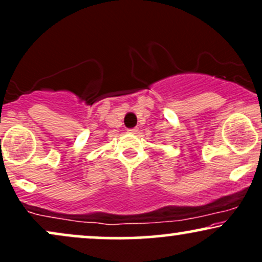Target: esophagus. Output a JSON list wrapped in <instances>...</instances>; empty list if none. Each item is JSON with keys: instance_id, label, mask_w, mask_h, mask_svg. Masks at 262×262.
I'll list each match as a JSON object with an SVG mask.
<instances>
[{"instance_id": "1", "label": "esophagus", "mask_w": 262, "mask_h": 262, "mask_svg": "<svg viewBox=\"0 0 262 262\" xmlns=\"http://www.w3.org/2000/svg\"><path fill=\"white\" fill-rule=\"evenodd\" d=\"M128 132H129V133L135 134L138 132V128H130V129H128Z\"/></svg>"}]
</instances>
